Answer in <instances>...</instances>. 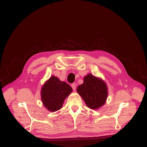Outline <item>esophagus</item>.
Masks as SVG:
<instances>
[{"mask_svg": "<svg viewBox=\"0 0 147 147\" xmlns=\"http://www.w3.org/2000/svg\"><path fill=\"white\" fill-rule=\"evenodd\" d=\"M71 86V88H72L73 90H76V83H72Z\"/></svg>", "mask_w": 147, "mask_h": 147, "instance_id": "1", "label": "esophagus"}]
</instances>
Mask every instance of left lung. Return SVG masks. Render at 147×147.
Segmentation results:
<instances>
[{"instance_id":"left-lung-1","label":"left lung","mask_w":147,"mask_h":147,"mask_svg":"<svg viewBox=\"0 0 147 147\" xmlns=\"http://www.w3.org/2000/svg\"><path fill=\"white\" fill-rule=\"evenodd\" d=\"M83 83L77 88L86 105L92 110H96L106 102L108 96L107 86L101 79L89 74L84 78Z\"/></svg>"}]
</instances>
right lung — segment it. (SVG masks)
Returning a JSON list of instances; mask_svg holds the SVG:
<instances>
[{"label": "right lung", "instance_id": "add662e5", "mask_svg": "<svg viewBox=\"0 0 147 147\" xmlns=\"http://www.w3.org/2000/svg\"><path fill=\"white\" fill-rule=\"evenodd\" d=\"M72 91L68 84L53 76L45 83L42 88V101L47 110L55 112L61 109L65 99Z\"/></svg>", "mask_w": 147, "mask_h": 147}]
</instances>
